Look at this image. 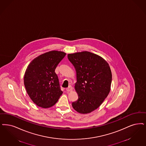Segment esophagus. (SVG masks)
<instances>
[{
    "label": "esophagus",
    "instance_id": "34e87169",
    "mask_svg": "<svg viewBox=\"0 0 146 146\" xmlns=\"http://www.w3.org/2000/svg\"><path fill=\"white\" fill-rule=\"evenodd\" d=\"M66 90L67 92H70V91H72L73 90V88H72V87L71 86H69L68 88H66Z\"/></svg>",
    "mask_w": 146,
    "mask_h": 146
}]
</instances>
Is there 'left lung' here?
<instances>
[{
    "mask_svg": "<svg viewBox=\"0 0 146 146\" xmlns=\"http://www.w3.org/2000/svg\"><path fill=\"white\" fill-rule=\"evenodd\" d=\"M67 56L76 73L74 88L78 99L72 105L80 113H90L102 104L110 91L109 64L101 56L87 51L68 54Z\"/></svg>",
    "mask_w": 146,
    "mask_h": 146,
    "instance_id": "left-lung-1",
    "label": "left lung"
}]
</instances>
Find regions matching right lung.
Returning a JSON list of instances; mask_svg holds the SVG:
<instances>
[{"label": "right lung", "mask_w": 146, "mask_h": 146, "mask_svg": "<svg viewBox=\"0 0 146 146\" xmlns=\"http://www.w3.org/2000/svg\"><path fill=\"white\" fill-rule=\"evenodd\" d=\"M66 53L52 50L42 54L30 63L24 76V86L30 99L43 108L55 105L63 93L55 70Z\"/></svg>", "instance_id": "obj_1"}]
</instances>
